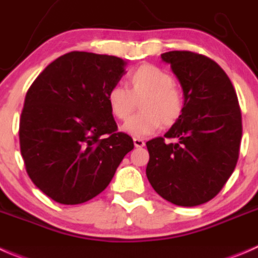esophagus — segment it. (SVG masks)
Instances as JSON below:
<instances>
[{
  "mask_svg": "<svg viewBox=\"0 0 258 258\" xmlns=\"http://www.w3.org/2000/svg\"><path fill=\"white\" fill-rule=\"evenodd\" d=\"M134 144H135V147H144L145 146L144 140L137 139V137H135V139H134Z\"/></svg>",
  "mask_w": 258,
  "mask_h": 258,
  "instance_id": "34e87169",
  "label": "esophagus"
}]
</instances>
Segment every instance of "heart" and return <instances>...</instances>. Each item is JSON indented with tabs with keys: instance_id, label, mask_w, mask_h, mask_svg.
<instances>
[{
	"instance_id": "b5f03b06",
	"label": "heart",
	"mask_w": 258,
	"mask_h": 258,
	"mask_svg": "<svg viewBox=\"0 0 258 258\" xmlns=\"http://www.w3.org/2000/svg\"><path fill=\"white\" fill-rule=\"evenodd\" d=\"M127 83L128 89L116 84L107 92V104L117 119H126L134 111L135 99L141 98V112L122 126L124 132L135 137H146L162 124L171 126L180 118L184 96L169 72L154 64H142L128 74Z\"/></svg>"
}]
</instances>
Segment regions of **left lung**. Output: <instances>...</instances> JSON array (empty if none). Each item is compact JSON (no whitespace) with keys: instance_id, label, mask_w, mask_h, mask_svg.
Here are the masks:
<instances>
[{"instance_id":"obj_1","label":"left lung","mask_w":258,"mask_h":258,"mask_svg":"<svg viewBox=\"0 0 258 258\" xmlns=\"http://www.w3.org/2000/svg\"><path fill=\"white\" fill-rule=\"evenodd\" d=\"M184 96L180 118L163 137L146 142V175L155 191L170 203L196 207L221 191L236 167L242 116L236 91L223 69L191 51L161 54Z\"/></svg>"}]
</instances>
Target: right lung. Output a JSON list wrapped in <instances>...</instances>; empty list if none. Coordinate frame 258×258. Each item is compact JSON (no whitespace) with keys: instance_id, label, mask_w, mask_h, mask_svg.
Segmentation results:
<instances>
[{"instance_id":"obj_1","label":"right lung","mask_w":258,"mask_h":258,"mask_svg":"<svg viewBox=\"0 0 258 258\" xmlns=\"http://www.w3.org/2000/svg\"><path fill=\"white\" fill-rule=\"evenodd\" d=\"M127 61L72 51L50 62L31 84L20 119L26 171L52 201H91L111 182L126 154L128 135L117 132L107 92L126 74Z\"/></svg>"}]
</instances>
